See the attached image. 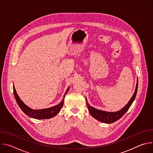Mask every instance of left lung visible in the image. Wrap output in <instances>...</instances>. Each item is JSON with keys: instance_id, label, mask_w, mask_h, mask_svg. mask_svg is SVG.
<instances>
[{"instance_id": "8db88e82", "label": "left lung", "mask_w": 153, "mask_h": 153, "mask_svg": "<svg viewBox=\"0 0 153 153\" xmlns=\"http://www.w3.org/2000/svg\"><path fill=\"white\" fill-rule=\"evenodd\" d=\"M137 88H138V79H137V83L136 86V90L134 91V93L133 94L131 99L129 100V101L128 102V103L123 108L120 110L116 111V112H108L105 111H102L100 110H97V109L91 106L90 105V104L88 103V100L86 97V105L88 106V111L91 114V116L95 118L96 120L103 122L105 123H113L119 119H120L125 113L128 111L131 105H132L133 102H134L137 91Z\"/></svg>"}]
</instances>
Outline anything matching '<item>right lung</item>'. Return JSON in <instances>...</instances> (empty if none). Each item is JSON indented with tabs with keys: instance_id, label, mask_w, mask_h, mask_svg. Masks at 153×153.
Returning a JSON list of instances; mask_svg holds the SVG:
<instances>
[{
	"instance_id": "right-lung-1",
	"label": "right lung",
	"mask_w": 153,
	"mask_h": 153,
	"mask_svg": "<svg viewBox=\"0 0 153 153\" xmlns=\"http://www.w3.org/2000/svg\"><path fill=\"white\" fill-rule=\"evenodd\" d=\"M69 89H70V86L67 88L66 92H65L62 101L58 105L50 108H48L41 109V110H33V109H31V108L26 105L23 102V101L20 99V97H19L15 90L14 86L13 85V91H14V97L16 99V100L21 110H22V111L28 116L31 118L36 119H47L53 117L55 116H56L60 112V110L63 105L65 96L68 91Z\"/></svg>"
}]
</instances>
